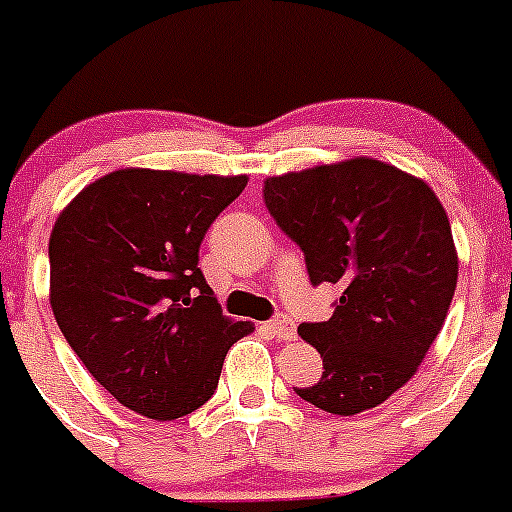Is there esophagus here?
Listing matches in <instances>:
<instances>
[{
    "instance_id": "esophagus-1",
    "label": "esophagus",
    "mask_w": 512,
    "mask_h": 512,
    "mask_svg": "<svg viewBox=\"0 0 512 512\" xmlns=\"http://www.w3.org/2000/svg\"><path fill=\"white\" fill-rule=\"evenodd\" d=\"M266 328H269L277 338H282V341H292V338L297 336V325H295V320L289 318V315H277L274 320H269V325H266Z\"/></svg>"
}]
</instances>
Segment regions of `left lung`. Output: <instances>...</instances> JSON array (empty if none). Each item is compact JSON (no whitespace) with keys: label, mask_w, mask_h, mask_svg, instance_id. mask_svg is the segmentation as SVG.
<instances>
[{"label":"left lung","mask_w":512,"mask_h":512,"mask_svg":"<svg viewBox=\"0 0 512 512\" xmlns=\"http://www.w3.org/2000/svg\"><path fill=\"white\" fill-rule=\"evenodd\" d=\"M264 202L310 282L341 289L330 320L297 328L323 377L295 392L333 415L377 408L418 372L449 312L459 259L446 210L423 179L366 156L271 176Z\"/></svg>","instance_id":"left-lung-1"}]
</instances>
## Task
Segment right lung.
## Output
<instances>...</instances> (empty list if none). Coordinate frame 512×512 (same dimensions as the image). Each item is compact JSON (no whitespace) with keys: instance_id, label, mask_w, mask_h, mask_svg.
Masks as SVG:
<instances>
[{"instance_id":"right-lung-1","label":"right lung","mask_w":512,"mask_h":512,"mask_svg":"<svg viewBox=\"0 0 512 512\" xmlns=\"http://www.w3.org/2000/svg\"><path fill=\"white\" fill-rule=\"evenodd\" d=\"M246 176L120 169L81 189L53 225L51 307L63 338L117 402L153 420L202 408L233 323L205 282L200 246Z\"/></svg>"}]
</instances>
